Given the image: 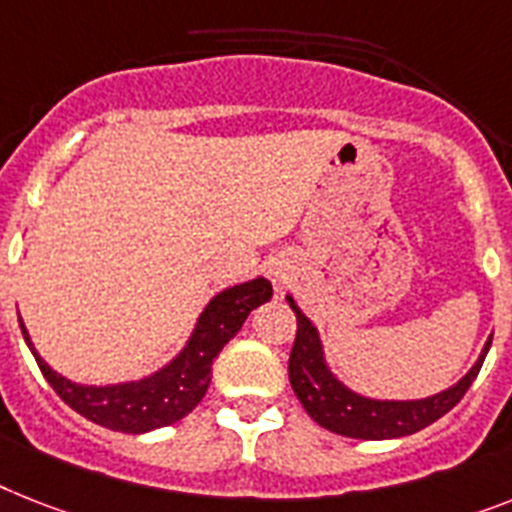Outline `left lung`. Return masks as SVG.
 Here are the masks:
<instances>
[{"instance_id":"1","label":"left lung","mask_w":512,"mask_h":512,"mask_svg":"<svg viewBox=\"0 0 512 512\" xmlns=\"http://www.w3.org/2000/svg\"><path fill=\"white\" fill-rule=\"evenodd\" d=\"M287 303L298 319V332H295L290 363H287L293 392L316 424L329 429V432L342 434V437L395 439L421 432L424 426L434 424L437 418L453 411L460 403V398L466 395L471 382L479 374L489 345H492V340L484 345L474 369L468 371L458 384H453L450 390L424 400H371L350 392L345 384L332 377V371L324 363L322 342H319L316 327L303 316L301 308L295 306L293 298H287Z\"/></svg>"}]
</instances>
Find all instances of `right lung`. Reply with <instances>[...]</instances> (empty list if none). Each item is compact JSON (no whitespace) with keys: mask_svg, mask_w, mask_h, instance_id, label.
<instances>
[{"mask_svg":"<svg viewBox=\"0 0 512 512\" xmlns=\"http://www.w3.org/2000/svg\"><path fill=\"white\" fill-rule=\"evenodd\" d=\"M269 298H272V285L264 277L227 287L204 308L188 345L175 361L141 382L109 384V387H83V384L59 377L36 353L23 327V319H20V329L46 382L52 384V390L75 413L94 424L107 426L112 432L143 434L159 426L175 424L201 403L209 390L211 363L219 356V350L238 335V329L243 327L253 308Z\"/></svg>","mask_w":512,"mask_h":512,"instance_id":"obj_1","label":"right lung"}]
</instances>
